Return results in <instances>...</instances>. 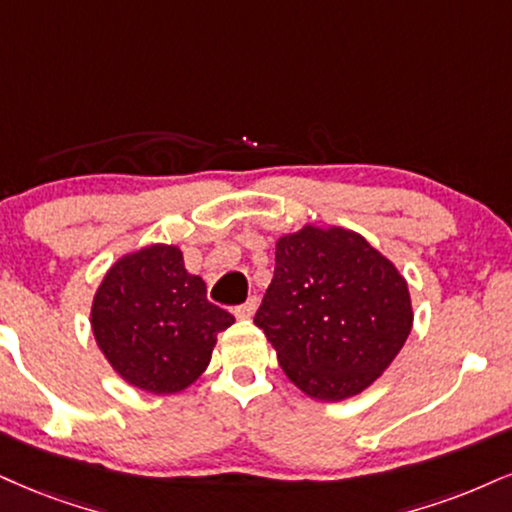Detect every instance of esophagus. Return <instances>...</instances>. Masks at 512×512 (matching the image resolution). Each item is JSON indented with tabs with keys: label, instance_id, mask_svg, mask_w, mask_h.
I'll use <instances>...</instances> for the list:
<instances>
[{
	"label": "esophagus",
	"instance_id": "obj_1",
	"mask_svg": "<svg viewBox=\"0 0 512 512\" xmlns=\"http://www.w3.org/2000/svg\"><path fill=\"white\" fill-rule=\"evenodd\" d=\"M256 308H258V299L256 296H249V299H246V304L235 308V315L237 318H251V315L256 313Z\"/></svg>",
	"mask_w": 512,
	"mask_h": 512
}]
</instances>
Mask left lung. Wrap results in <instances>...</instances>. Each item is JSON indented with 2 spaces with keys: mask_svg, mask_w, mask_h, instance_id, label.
I'll list each match as a JSON object with an SVG mask.
<instances>
[{
  "mask_svg": "<svg viewBox=\"0 0 512 512\" xmlns=\"http://www.w3.org/2000/svg\"><path fill=\"white\" fill-rule=\"evenodd\" d=\"M254 323L306 396L344 401L380 380L413 327L399 268L346 227L304 225L275 242Z\"/></svg>",
  "mask_w": 512,
  "mask_h": 512,
  "instance_id": "left-lung-1",
  "label": "left lung"
}]
</instances>
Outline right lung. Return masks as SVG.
Here are the masks:
<instances>
[{
    "mask_svg": "<svg viewBox=\"0 0 512 512\" xmlns=\"http://www.w3.org/2000/svg\"><path fill=\"white\" fill-rule=\"evenodd\" d=\"M232 323L230 313L208 304L206 282L187 273L180 246L161 242L118 258L90 308L94 342L113 372L159 396L197 382L218 332Z\"/></svg>",
    "mask_w": 512,
    "mask_h": 512,
    "instance_id": "right-lung-1",
    "label": "right lung"
}]
</instances>
